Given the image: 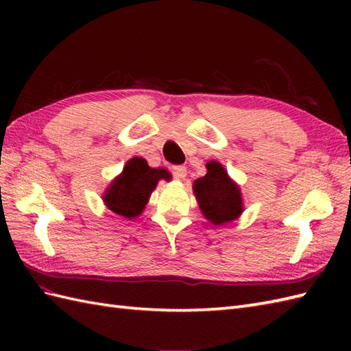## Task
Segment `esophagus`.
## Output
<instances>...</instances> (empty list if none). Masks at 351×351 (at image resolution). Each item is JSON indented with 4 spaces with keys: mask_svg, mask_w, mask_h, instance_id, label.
<instances>
[{
    "mask_svg": "<svg viewBox=\"0 0 351 351\" xmlns=\"http://www.w3.org/2000/svg\"><path fill=\"white\" fill-rule=\"evenodd\" d=\"M171 173H173L176 180H184L187 176V169H185V166H173L171 167Z\"/></svg>",
    "mask_w": 351,
    "mask_h": 351,
    "instance_id": "1",
    "label": "esophagus"
}]
</instances>
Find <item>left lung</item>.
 <instances>
[{
  "mask_svg": "<svg viewBox=\"0 0 351 351\" xmlns=\"http://www.w3.org/2000/svg\"><path fill=\"white\" fill-rule=\"evenodd\" d=\"M206 175L193 184L200 211L213 225H223L240 217L243 199L240 187L230 180L219 161L206 162Z\"/></svg>",
  "mask_w": 351,
  "mask_h": 351,
  "instance_id": "left-lung-1",
  "label": "left lung"
}]
</instances>
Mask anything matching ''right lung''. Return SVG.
Listing matches in <instances>:
<instances>
[{"mask_svg": "<svg viewBox=\"0 0 351 351\" xmlns=\"http://www.w3.org/2000/svg\"><path fill=\"white\" fill-rule=\"evenodd\" d=\"M160 180H170L166 169H152L145 158L134 156L126 161L123 171L110 184L102 199L113 213L126 219L137 217L145 210Z\"/></svg>", "mask_w": 351, "mask_h": 351, "instance_id": "right-lung-1", "label": "right lung"}]
</instances>
